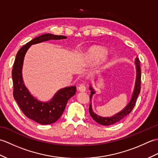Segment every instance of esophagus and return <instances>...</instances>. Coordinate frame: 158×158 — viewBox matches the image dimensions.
Listing matches in <instances>:
<instances>
[{
  "instance_id": "esophagus-1",
  "label": "esophagus",
  "mask_w": 158,
  "mask_h": 158,
  "mask_svg": "<svg viewBox=\"0 0 158 158\" xmlns=\"http://www.w3.org/2000/svg\"><path fill=\"white\" fill-rule=\"evenodd\" d=\"M78 90H79V92H82L85 91V90H86V87H85L84 83H80L79 87H78Z\"/></svg>"
}]
</instances>
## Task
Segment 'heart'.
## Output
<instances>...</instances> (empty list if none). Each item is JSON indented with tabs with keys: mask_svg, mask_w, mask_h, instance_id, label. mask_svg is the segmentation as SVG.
Here are the masks:
<instances>
[{
	"mask_svg": "<svg viewBox=\"0 0 158 158\" xmlns=\"http://www.w3.org/2000/svg\"><path fill=\"white\" fill-rule=\"evenodd\" d=\"M106 49L101 46L94 45L90 48L87 53V58L90 61H95L106 54Z\"/></svg>",
	"mask_w": 158,
	"mask_h": 158,
	"instance_id": "heart-1",
	"label": "heart"
}]
</instances>
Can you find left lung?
Returning a JSON list of instances; mask_svg holds the SVG:
<instances>
[{
  "label": "left lung",
  "instance_id": "1",
  "mask_svg": "<svg viewBox=\"0 0 158 158\" xmlns=\"http://www.w3.org/2000/svg\"><path fill=\"white\" fill-rule=\"evenodd\" d=\"M135 64H136V83H135V91H134L132 99H131L128 105L126 106V107H125V109H123V110H122V111L116 114V115H115L113 117H102L97 115L96 113L93 112L92 109L91 102H90L89 106V114L94 119V120L98 123L101 124V125H103V126H110V125H112V124L119 122V121L123 119L124 117H126V116L128 115L131 113V111L132 110V109H134V107H135L136 105V99L138 98L140 92V82H141V71H140V60L138 58H136ZM89 89L91 90V94H90V96H89V99H90V101H91L92 96L93 94H94L95 92L94 90L92 88V87H89Z\"/></svg>",
  "mask_w": 158,
  "mask_h": 158
}]
</instances>
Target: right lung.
Listing matches in <instances>:
<instances>
[{"mask_svg":"<svg viewBox=\"0 0 158 158\" xmlns=\"http://www.w3.org/2000/svg\"><path fill=\"white\" fill-rule=\"evenodd\" d=\"M62 35L45 34L36 37L26 43L20 49L16 55L12 69L13 83V97L24 115L40 124H50L56 122L64 112L68 100L75 94L76 87H67L57 92L51 101L41 102L30 94L23 84L22 69L23 58L31 45L48 40L66 39Z\"/></svg>","mask_w":158,"mask_h":158,"instance_id":"1","label":"right lung"}]
</instances>
